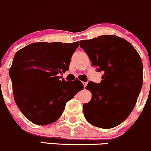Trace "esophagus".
<instances>
[{"instance_id":"34e87169","label":"esophagus","mask_w":151,"mask_h":151,"mask_svg":"<svg viewBox=\"0 0 151 151\" xmlns=\"http://www.w3.org/2000/svg\"><path fill=\"white\" fill-rule=\"evenodd\" d=\"M83 86H84V88H85V87L86 86L87 83H86V82H83Z\"/></svg>"}]
</instances>
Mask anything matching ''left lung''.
<instances>
[{"mask_svg":"<svg viewBox=\"0 0 151 151\" xmlns=\"http://www.w3.org/2000/svg\"><path fill=\"white\" fill-rule=\"evenodd\" d=\"M97 68L103 71L101 82H88L92 97L83 104L85 119L102 129H111L125 121L136 105L143 83L142 63L134 47L116 35H101L80 42Z\"/></svg>","mask_w":151,"mask_h":151,"instance_id":"1","label":"left lung"}]
</instances>
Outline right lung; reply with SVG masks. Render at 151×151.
Returning a JSON list of instances; mask_svg holds the SVG:
<instances>
[{
  "label": "right lung",
  "instance_id": "obj_1",
  "mask_svg": "<svg viewBox=\"0 0 151 151\" xmlns=\"http://www.w3.org/2000/svg\"><path fill=\"white\" fill-rule=\"evenodd\" d=\"M78 42H38L16 53L9 76L15 102L33 124L48 125L60 119L67 102L83 88L65 81L59 74L69 70L70 59Z\"/></svg>",
  "mask_w": 151,
  "mask_h": 151
}]
</instances>
